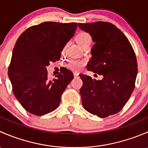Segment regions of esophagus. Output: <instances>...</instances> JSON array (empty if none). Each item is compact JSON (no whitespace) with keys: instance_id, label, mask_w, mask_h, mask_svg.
Here are the masks:
<instances>
[{"instance_id":"obj_1","label":"esophagus","mask_w":148,"mask_h":148,"mask_svg":"<svg viewBox=\"0 0 148 148\" xmlns=\"http://www.w3.org/2000/svg\"><path fill=\"white\" fill-rule=\"evenodd\" d=\"M74 77H75V78H76V77H79L78 73H74Z\"/></svg>"}]
</instances>
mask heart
Instances as JSON below:
<instances>
[{"instance_id":"b5f03b06","label":"heart","mask_w":148,"mask_h":148,"mask_svg":"<svg viewBox=\"0 0 148 148\" xmlns=\"http://www.w3.org/2000/svg\"><path fill=\"white\" fill-rule=\"evenodd\" d=\"M77 41L80 46L83 45L84 43L88 41H92L91 36L87 34V33H81L77 36ZM84 65V62L82 60H70L69 63L67 64L69 68L74 70H78L82 68L83 66Z\"/></svg>"}]
</instances>
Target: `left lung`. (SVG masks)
<instances>
[{"mask_svg":"<svg viewBox=\"0 0 148 148\" xmlns=\"http://www.w3.org/2000/svg\"><path fill=\"white\" fill-rule=\"evenodd\" d=\"M78 25L95 43L87 70L103 76L102 80H96L79 74L83 82L80 89L83 107L99 117H107L119 112L133 92L138 74L135 51L125 34L112 23Z\"/></svg>","mask_w":148,"mask_h":148,"instance_id":"left-lung-1","label":"left lung"}]
</instances>
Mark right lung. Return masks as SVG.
<instances>
[{"mask_svg":"<svg viewBox=\"0 0 148 148\" xmlns=\"http://www.w3.org/2000/svg\"><path fill=\"white\" fill-rule=\"evenodd\" d=\"M77 28V23L44 22L27 28L18 38L8 74L15 97L28 112L41 116L59 107L74 75L66 69L49 80L46 66L60 59Z\"/></svg>","mask_w":148,"mask_h":148,"instance_id":"add662e5","label":"right lung"}]
</instances>
